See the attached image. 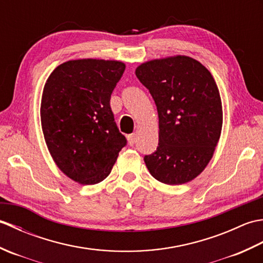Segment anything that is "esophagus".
I'll return each mask as SVG.
<instances>
[{"label":"esophagus","instance_id":"34e87169","mask_svg":"<svg viewBox=\"0 0 263 263\" xmlns=\"http://www.w3.org/2000/svg\"><path fill=\"white\" fill-rule=\"evenodd\" d=\"M127 141H128V144H130V146H133V144H135V142H136V135H135V133H132V135L127 136Z\"/></svg>","mask_w":263,"mask_h":263}]
</instances>
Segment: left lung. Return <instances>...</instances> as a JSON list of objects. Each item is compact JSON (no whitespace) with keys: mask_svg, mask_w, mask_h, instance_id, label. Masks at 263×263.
Listing matches in <instances>:
<instances>
[{"mask_svg":"<svg viewBox=\"0 0 263 263\" xmlns=\"http://www.w3.org/2000/svg\"><path fill=\"white\" fill-rule=\"evenodd\" d=\"M136 76L153 96L159 119L158 147L143 158L148 171L170 185L192 181L212 158L221 132V99L214 78L184 55L148 61Z\"/></svg>","mask_w":263,"mask_h":263,"instance_id":"left-lung-1","label":"left lung"}]
</instances>
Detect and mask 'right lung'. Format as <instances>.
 Listing matches in <instances>:
<instances>
[{
	"label": "right lung",
	"instance_id": "obj_1",
	"mask_svg": "<svg viewBox=\"0 0 263 263\" xmlns=\"http://www.w3.org/2000/svg\"><path fill=\"white\" fill-rule=\"evenodd\" d=\"M124 70L119 61H68L52 72L44 87L45 142L59 168L78 183L104 181L125 147L109 104Z\"/></svg>",
	"mask_w": 263,
	"mask_h": 263
}]
</instances>
